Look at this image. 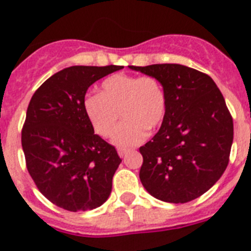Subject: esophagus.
<instances>
[{"label":"esophagus","mask_w":251,"mask_h":251,"mask_svg":"<svg viewBox=\"0 0 251 251\" xmlns=\"http://www.w3.org/2000/svg\"><path fill=\"white\" fill-rule=\"evenodd\" d=\"M127 152H128V150H126V148H119V150H118L119 157H124Z\"/></svg>","instance_id":"esophagus-1"}]
</instances>
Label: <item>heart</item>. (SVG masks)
I'll return each instance as SVG.
<instances>
[{"label":"heart","instance_id":"heart-1","mask_svg":"<svg viewBox=\"0 0 251 251\" xmlns=\"http://www.w3.org/2000/svg\"><path fill=\"white\" fill-rule=\"evenodd\" d=\"M167 99L163 85L156 76L118 73L104 79L99 94L86 95L83 109L94 132L103 138L114 134L119 113L124 119L114 142L122 147L141 143L162 124Z\"/></svg>","mask_w":251,"mask_h":251}]
</instances>
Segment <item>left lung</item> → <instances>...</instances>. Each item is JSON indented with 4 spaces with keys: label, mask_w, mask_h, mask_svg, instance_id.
<instances>
[{
    "label": "left lung",
    "mask_w": 251,
    "mask_h": 251,
    "mask_svg": "<svg viewBox=\"0 0 251 251\" xmlns=\"http://www.w3.org/2000/svg\"><path fill=\"white\" fill-rule=\"evenodd\" d=\"M156 76L166 93L165 119L139 148V178L166 202L192 201L216 183L229 165L234 123L225 99L205 73L179 64L129 66Z\"/></svg>",
    "instance_id": "obj_1"
}]
</instances>
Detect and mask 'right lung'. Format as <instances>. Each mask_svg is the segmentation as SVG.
Listing matches in <instances>:
<instances>
[{
  "mask_svg": "<svg viewBox=\"0 0 251 251\" xmlns=\"http://www.w3.org/2000/svg\"><path fill=\"white\" fill-rule=\"evenodd\" d=\"M123 66H70L50 76L31 98L22 126L26 167L50 202L77 212L99 207L122 162L95 134L83 109L93 83Z\"/></svg>",
  "mask_w": 251,
  "mask_h": 251,
  "instance_id": "right-lung-1",
  "label": "right lung"
}]
</instances>
